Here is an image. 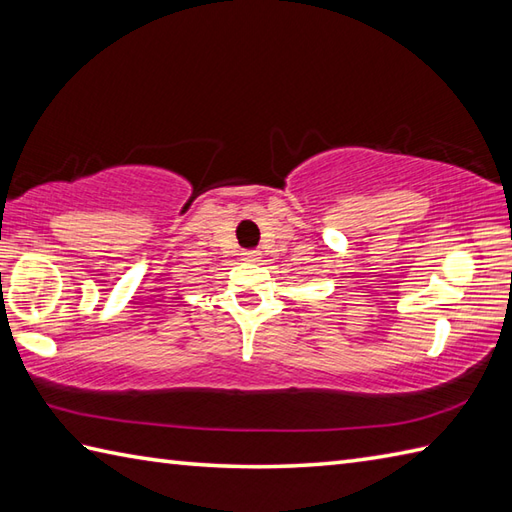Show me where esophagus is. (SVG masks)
<instances>
[{
  "label": "esophagus",
  "instance_id": "34e87169",
  "mask_svg": "<svg viewBox=\"0 0 512 512\" xmlns=\"http://www.w3.org/2000/svg\"><path fill=\"white\" fill-rule=\"evenodd\" d=\"M242 257L244 262H259V259H262V253H259V250H244Z\"/></svg>",
  "mask_w": 512,
  "mask_h": 512
}]
</instances>
